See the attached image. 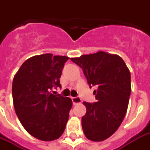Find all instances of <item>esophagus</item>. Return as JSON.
<instances>
[{
	"label": "esophagus",
	"instance_id": "1",
	"mask_svg": "<svg viewBox=\"0 0 150 150\" xmlns=\"http://www.w3.org/2000/svg\"><path fill=\"white\" fill-rule=\"evenodd\" d=\"M71 100H72L73 104L74 105L79 104V103H81V102H82L81 99L79 98V97H72V98H71Z\"/></svg>",
	"mask_w": 150,
	"mask_h": 150
}]
</instances>
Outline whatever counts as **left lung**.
I'll list each match as a JSON object with an SVG mask.
<instances>
[{
  "instance_id": "obj_1",
  "label": "left lung",
  "mask_w": 150,
  "mask_h": 150,
  "mask_svg": "<svg viewBox=\"0 0 150 150\" xmlns=\"http://www.w3.org/2000/svg\"><path fill=\"white\" fill-rule=\"evenodd\" d=\"M71 60L82 68L96 102H83L86 113L82 117L86 137L101 142L114 134L120 127L128 109L131 94L130 71L121 57L98 51Z\"/></svg>"
}]
</instances>
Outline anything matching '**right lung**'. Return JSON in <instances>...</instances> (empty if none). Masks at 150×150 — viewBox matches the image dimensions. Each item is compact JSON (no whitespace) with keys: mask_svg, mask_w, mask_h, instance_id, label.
Here are the masks:
<instances>
[{"mask_svg":"<svg viewBox=\"0 0 150 150\" xmlns=\"http://www.w3.org/2000/svg\"><path fill=\"white\" fill-rule=\"evenodd\" d=\"M69 57L52 54L27 59L12 83L15 113L27 132L42 141L57 139L63 134L72 107L69 97L50 90L60 84L62 68Z\"/></svg>","mask_w":150,"mask_h":150,"instance_id":"right-lung-1","label":"right lung"}]
</instances>
